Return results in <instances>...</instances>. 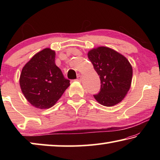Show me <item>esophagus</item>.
<instances>
[{
  "mask_svg": "<svg viewBox=\"0 0 160 160\" xmlns=\"http://www.w3.org/2000/svg\"><path fill=\"white\" fill-rule=\"evenodd\" d=\"M81 80H82V76H81V75H78L76 80H77V81H79V82H80Z\"/></svg>",
  "mask_w": 160,
  "mask_h": 160,
  "instance_id": "obj_1",
  "label": "esophagus"
}]
</instances>
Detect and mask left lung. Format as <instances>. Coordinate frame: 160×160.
<instances>
[{
  "label": "left lung",
  "instance_id": "1",
  "mask_svg": "<svg viewBox=\"0 0 160 160\" xmlns=\"http://www.w3.org/2000/svg\"><path fill=\"white\" fill-rule=\"evenodd\" d=\"M88 56L101 80L99 92L94 97L105 107L118 104L131 88L132 76L131 63L125 56L105 47L93 48Z\"/></svg>",
  "mask_w": 160,
  "mask_h": 160
}]
</instances>
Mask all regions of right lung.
<instances>
[{
    "label": "right lung",
    "mask_w": 160,
    "mask_h": 160,
    "mask_svg": "<svg viewBox=\"0 0 160 160\" xmlns=\"http://www.w3.org/2000/svg\"><path fill=\"white\" fill-rule=\"evenodd\" d=\"M55 51L44 48L25 64L20 78L21 90L27 100L38 109H48L61 98L70 85L55 63Z\"/></svg>",
    "instance_id": "1"
}]
</instances>
